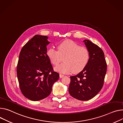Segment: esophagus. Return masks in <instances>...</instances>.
I'll list each match as a JSON object with an SVG mask.
<instances>
[{
    "label": "esophagus",
    "instance_id": "34e87169",
    "mask_svg": "<svg viewBox=\"0 0 123 123\" xmlns=\"http://www.w3.org/2000/svg\"><path fill=\"white\" fill-rule=\"evenodd\" d=\"M59 76H60V77H63L64 76V74H59Z\"/></svg>",
    "mask_w": 123,
    "mask_h": 123
}]
</instances>
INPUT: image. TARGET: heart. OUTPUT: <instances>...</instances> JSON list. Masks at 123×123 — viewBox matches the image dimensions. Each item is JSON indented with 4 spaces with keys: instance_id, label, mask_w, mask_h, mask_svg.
I'll return each instance as SVG.
<instances>
[{
    "instance_id": "obj_1",
    "label": "heart",
    "mask_w": 123,
    "mask_h": 123,
    "mask_svg": "<svg viewBox=\"0 0 123 123\" xmlns=\"http://www.w3.org/2000/svg\"><path fill=\"white\" fill-rule=\"evenodd\" d=\"M47 55L54 66H58L62 61L64 63L55 68V71L64 74L73 72L76 74L82 71L88 63L90 53L87 48L80 47L73 41L67 40L57 45V50L50 48Z\"/></svg>"
}]
</instances>
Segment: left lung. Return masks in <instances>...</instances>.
I'll use <instances>...</instances> for the list:
<instances>
[{
    "instance_id": "left-lung-1",
    "label": "left lung",
    "mask_w": 123,
    "mask_h": 123,
    "mask_svg": "<svg viewBox=\"0 0 123 123\" xmlns=\"http://www.w3.org/2000/svg\"><path fill=\"white\" fill-rule=\"evenodd\" d=\"M90 53L85 68L79 74L71 76L69 92L74 98L88 100L101 90L107 70V64L103 50L88 40L83 41Z\"/></svg>"
}]
</instances>
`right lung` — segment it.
I'll list each match as a JSON object with an SVG mask.
<instances>
[{"instance_id":"1","label":"right lung","mask_w":123,"mask_h":123,"mask_svg":"<svg viewBox=\"0 0 123 123\" xmlns=\"http://www.w3.org/2000/svg\"><path fill=\"white\" fill-rule=\"evenodd\" d=\"M48 37L36 35L21 49L17 67L19 88L24 96L33 101L47 98L59 78L47 55Z\"/></svg>"}]
</instances>
